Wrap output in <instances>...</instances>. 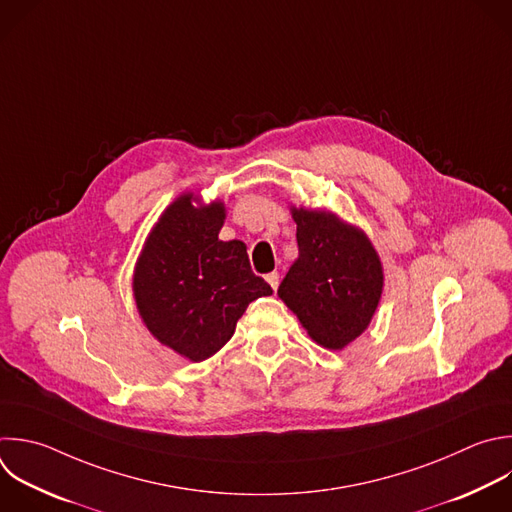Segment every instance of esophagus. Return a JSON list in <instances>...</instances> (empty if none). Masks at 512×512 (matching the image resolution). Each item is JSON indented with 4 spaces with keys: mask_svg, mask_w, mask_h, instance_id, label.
<instances>
[{
    "mask_svg": "<svg viewBox=\"0 0 512 512\" xmlns=\"http://www.w3.org/2000/svg\"><path fill=\"white\" fill-rule=\"evenodd\" d=\"M267 283L273 287V291H277V287H279V273H275V271L269 273L267 275Z\"/></svg>",
    "mask_w": 512,
    "mask_h": 512,
    "instance_id": "obj_1",
    "label": "esophagus"
}]
</instances>
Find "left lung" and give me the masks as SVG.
<instances>
[{"label": "left lung", "instance_id": "obj_1", "mask_svg": "<svg viewBox=\"0 0 512 512\" xmlns=\"http://www.w3.org/2000/svg\"><path fill=\"white\" fill-rule=\"evenodd\" d=\"M299 257L277 295L311 339L342 350L370 325L382 297L384 271L364 231L329 211L291 209Z\"/></svg>", "mask_w": 512, "mask_h": 512}]
</instances>
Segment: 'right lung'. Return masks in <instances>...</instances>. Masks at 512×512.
<instances>
[{
	"label": "right lung",
	"instance_id": "add662e5",
	"mask_svg": "<svg viewBox=\"0 0 512 512\" xmlns=\"http://www.w3.org/2000/svg\"><path fill=\"white\" fill-rule=\"evenodd\" d=\"M193 193L168 205L146 237L132 291L158 342L191 362L217 354L239 317L271 285L251 271L243 241H221L225 205L195 207Z\"/></svg>",
	"mask_w": 512,
	"mask_h": 512
}]
</instances>
